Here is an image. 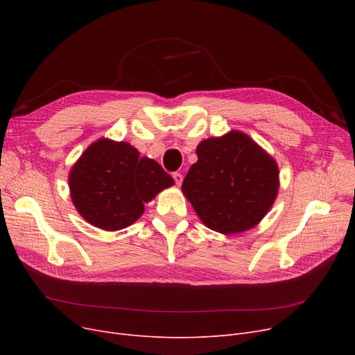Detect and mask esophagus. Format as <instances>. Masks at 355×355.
Listing matches in <instances>:
<instances>
[{
    "mask_svg": "<svg viewBox=\"0 0 355 355\" xmlns=\"http://www.w3.org/2000/svg\"><path fill=\"white\" fill-rule=\"evenodd\" d=\"M173 178H174V181H175L177 185H181V184H182V175H181V173H174V174H173Z\"/></svg>",
    "mask_w": 355,
    "mask_h": 355,
    "instance_id": "esophagus-1",
    "label": "esophagus"
}]
</instances>
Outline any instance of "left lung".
Here are the masks:
<instances>
[{
	"mask_svg": "<svg viewBox=\"0 0 355 355\" xmlns=\"http://www.w3.org/2000/svg\"><path fill=\"white\" fill-rule=\"evenodd\" d=\"M196 153L181 189L201 221L223 234L254 227L277 194L275 159L237 130L200 142Z\"/></svg>",
	"mask_w": 355,
	"mask_h": 355,
	"instance_id": "left-lung-1",
	"label": "left lung"
}]
</instances>
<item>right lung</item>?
<instances>
[{
    "mask_svg": "<svg viewBox=\"0 0 355 355\" xmlns=\"http://www.w3.org/2000/svg\"><path fill=\"white\" fill-rule=\"evenodd\" d=\"M173 184L157 161L141 158L128 142L110 139L92 144L69 177L71 200L80 216L107 232L132 225L144 213V204Z\"/></svg>",
    "mask_w": 355,
    "mask_h": 355,
    "instance_id": "1",
    "label": "right lung"
}]
</instances>
